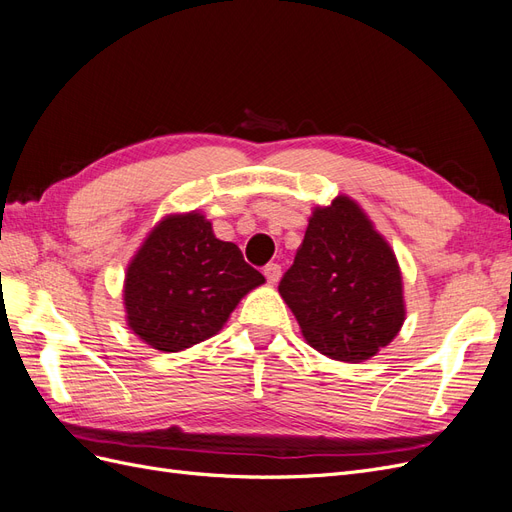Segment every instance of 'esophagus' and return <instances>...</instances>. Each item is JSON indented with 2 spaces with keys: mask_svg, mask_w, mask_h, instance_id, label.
Wrapping results in <instances>:
<instances>
[{
  "mask_svg": "<svg viewBox=\"0 0 512 512\" xmlns=\"http://www.w3.org/2000/svg\"><path fill=\"white\" fill-rule=\"evenodd\" d=\"M262 273H265L269 284H277V282H280V277H282V267L277 265V262H269V265L262 269Z\"/></svg>",
  "mask_w": 512,
  "mask_h": 512,
  "instance_id": "1",
  "label": "esophagus"
}]
</instances>
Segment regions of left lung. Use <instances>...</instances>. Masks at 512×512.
I'll list each match as a JSON object with an SVG mask.
<instances>
[{
    "instance_id": "obj_1",
    "label": "left lung",
    "mask_w": 512,
    "mask_h": 512,
    "mask_svg": "<svg viewBox=\"0 0 512 512\" xmlns=\"http://www.w3.org/2000/svg\"><path fill=\"white\" fill-rule=\"evenodd\" d=\"M280 294L307 344L348 363L391 344L406 316L395 254L346 196L314 211Z\"/></svg>"
}]
</instances>
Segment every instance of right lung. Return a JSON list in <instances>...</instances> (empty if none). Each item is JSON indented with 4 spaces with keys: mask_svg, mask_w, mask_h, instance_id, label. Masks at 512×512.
Returning a JSON list of instances; mask_svg holds the SVG:
<instances>
[{
    "mask_svg": "<svg viewBox=\"0 0 512 512\" xmlns=\"http://www.w3.org/2000/svg\"><path fill=\"white\" fill-rule=\"evenodd\" d=\"M262 282L235 243L215 239L203 215H170L128 267V324L156 350L179 352L218 333L243 294Z\"/></svg>",
    "mask_w": 512,
    "mask_h": 512,
    "instance_id": "add662e5",
    "label": "right lung"
}]
</instances>
